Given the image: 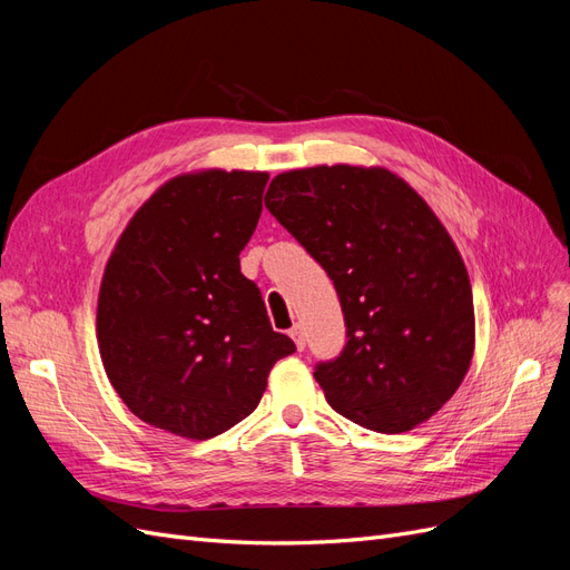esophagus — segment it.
Wrapping results in <instances>:
<instances>
[{"instance_id": "obj_1", "label": "esophagus", "mask_w": 570, "mask_h": 570, "mask_svg": "<svg viewBox=\"0 0 570 570\" xmlns=\"http://www.w3.org/2000/svg\"><path fill=\"white\" fill-rule=\"evenodd\" d=\"M289 337L295 340V344H297V350L302 352L304 347H306V337H304V331H302V325H292V331H289Z\"/></svg>"}]
</instances>
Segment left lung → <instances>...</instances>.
I'll use <instances>...</instances> for the list:
<instances>
[{
    "instance_id": "obj_1",
    "label": "left lung",
    "mask_w": 570,
    "mask_h": 570,
    "mask_svg": "<svg viewBox=\"0 0 570 570\" xmlns=\"http://www.w3.org/2000/svg\"><path fill=\"white\" fill-rule=\"evenodd\" d=\"M264 202L337 289L347 344L314 371L327 404L375 433L425 423L475 347L471 281L440 218L381 166L287 170Z\"/></svg>"
}]
</instances>
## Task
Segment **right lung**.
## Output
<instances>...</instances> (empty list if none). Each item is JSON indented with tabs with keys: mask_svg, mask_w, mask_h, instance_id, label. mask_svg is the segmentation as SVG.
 Instances as JSON below:
<instances>
[{
	"mask_svg": "<svg viewBox=\"0 0 570 570\" xmlns=\"http://www.w3.org/2000/svg\"><path fill=\"white\" fill-rule=\"evenodd\" d=\"M268 174L199 170L161 185L109 256L97 342L114 390L137 419L209 440L247 419L295 342L271 327L239 271Z\"/></svg>",
	"mask_w": 570,
	"mask_h": 570,
	"instance_id": "right-lung-1",
	"label": "right lung"
}]
</instances>
